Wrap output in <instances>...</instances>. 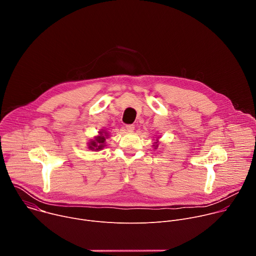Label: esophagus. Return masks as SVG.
Wrapping results in <instances>:
<instances>
[{
    "instance_id": "obj_1",
    "label": "esophagus",
    "mask_w": 256,
    "mask_h": 256,
    "mask_svg": "<svg viewBox=\"0 0 256 256\" xmlns=\"http://www.w3.org/2000/svg\"><path fill=\"white\" fill-rule=\"evenodd\" d=\"M126 130L128 132H132L134 130V126L132 124H128V126H126Z\"/></svg>"
}]
</instances>
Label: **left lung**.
I'll use <instances>...</instances> for the list:
<instances>
[{
  "mask_svg": "<svg viewBox=\"0 0 256 256\" xmlns=\"http://www.w3.org/2000/svg\"><path fill=\"white\" fill-rule=\"evenodd\" d=\"M159 138L160 136H158L157 138H156V142H154V144H153V147H154V149H158V147H159Z\"/></svg>",
  "mask_w": 256,
  "mask_h": 256,
  "instance_id": "obj_1",
  "label": "left lung"
}]
</instances>
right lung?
Returning a JSON list of instances; mask_svg holds the SVG:
<instances>
[{"label": "right lung", "instance_id": "1", "mask_svg": "<svg viewBox=\"0 0 256 256\" xmlns=\"http://www.w3.org/2000/svg\"><path fill=\"white\" fill-rule=\"evenodd\" d=\"M109 138V134L106 130H101L98 132V134L94 136V138H91L90 142H88V148L91 151L98 152L101 151L106 146V138Z\"/></svg>", "mask_w": 256, "mask_h": 256}]
</instances>
